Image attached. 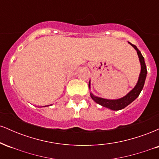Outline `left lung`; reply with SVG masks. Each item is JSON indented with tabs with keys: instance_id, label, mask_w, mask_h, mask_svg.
<instances>
[{
	"instance_id": "8db88e82",
	"label": "left lung",
	"mask_w": 159,
	"mask_h": 159,
	"mask_svg": "<svg viewBox=\"0 0 159 159\" xmlns=\"http://www.w3.org/2000/svg\"><path fill=\"white\" fill-rule=\"evenodd\" d=\"M129 43L137 51L138 57H139L140 66H141L140 73L139 75V78H138V83H137L135 87H134L129 93L125 95V96H123V97L120 98H118V99H107V98H100L98 97V96H94L92 93H90L91 98H93V100L94 102H96V103L102 105V106L107 107V108L113 111H119L121 110V109L125 108V107L128 106L129 104L132 103L134 100H135L140 95V92H141L142 89H143V87L144 83H145L146 78H147V66H146L145 64V61H144V57L135 45L132 44L131 43ZM89 88L90 89V81H89Z\"/></svg>"
}]
</instances>
